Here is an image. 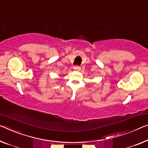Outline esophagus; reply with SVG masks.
I'll return each instance as SVG.
<instances>
[{
  "label": "esophagus",
  "mask_w": 148,
  "mask_h": 148,
  "mask_svg": "<svg viewBox=\"0 0 148 148\" xmlns=\"http://www.w3.org/2000/svg\"><path fill=\"white\" fill-rule=\"evenodd\" d=\"M74 69L76 70V71H80L81 70V67L79 66H75L74 67Z\"/></svg>",
  "instance_id": "34e87169"
}]
</instances>
